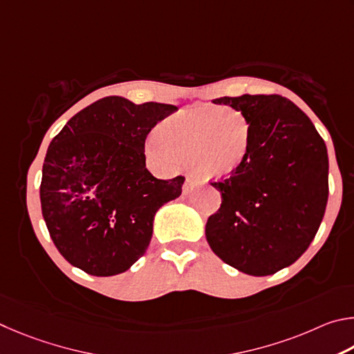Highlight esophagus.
I'll return each mask as SVG.
<instances>
[{
    "mask_svg": "<svg viewBox=\"0 0 354 354\" xmlns=\"http://www.w3.org/2000/svg\"><path fill=\"white\" fill-rule=\"evenodd\" d=\"M194 185H196V180H193L191 177H187V180L183 183V194H189L191 189L194 188Z\"/></svg>",
    "mask_w": 354,
    "mask_h": 354,
    "instance_id": "34e87169",
    "label": "esophagus"
}]
</instances>
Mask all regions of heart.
<instances>
[{"label":"heart","instance_id":"heart-1","mask_svg":"<svg viewBox=\"0 0 354 354\" xmlns=\"http://www.w3.org/2000/svg\"><path fill=\"white\" fill-rule=\"evenodd\" d=\"M218 115L216 109H199L167 118L155 129L149 151L167 166L189 163L205 180L232 176L249 153L250 127L241 115Z\"/></svg>","mask_w":354,"mask_h":354}]
</instances>
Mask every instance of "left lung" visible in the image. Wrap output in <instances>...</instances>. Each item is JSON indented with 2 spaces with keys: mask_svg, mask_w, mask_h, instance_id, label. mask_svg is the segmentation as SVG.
<instances>
[{
  "mask_svg": "<svg viewBox=\"0 0 354 354\" xmlns=\"http://www.w3.org/2000/svg\"><path fill=\"white\" fill-rule=\"evenodd\" d=\"M241 111L250 147L236 172L222 182L221 208L205 236L222 261L266 277L295 263L317 233L328 202V152L311 120L280 95L219 97Z\"/></svg>",
  "mask_w": 354,
  "mask_h": 354,
  "instance_id": "obj_1",
  "label": "left lung"
}]
</instances>
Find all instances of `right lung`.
<instances>
[{
    "instance_id": "obj_1",
    "label": "right lung",
    "mask_w": 354,
    "mask_h": 354,
    "mask_svg": "<svg viewBox=\"0 0 354 354\" xmlns=\"http://www.w3.org/2000/svg\"><path fill=\"white\" fill-rule=\"evenodd\" d=\"M176 105H136L107 96L74 115L54 136L41 171L40 202L54 245L95 277L130 269L147 250L160 207L182 194L185 177L146 169L145 142Z\"/></svg>"
}]
</instances>
